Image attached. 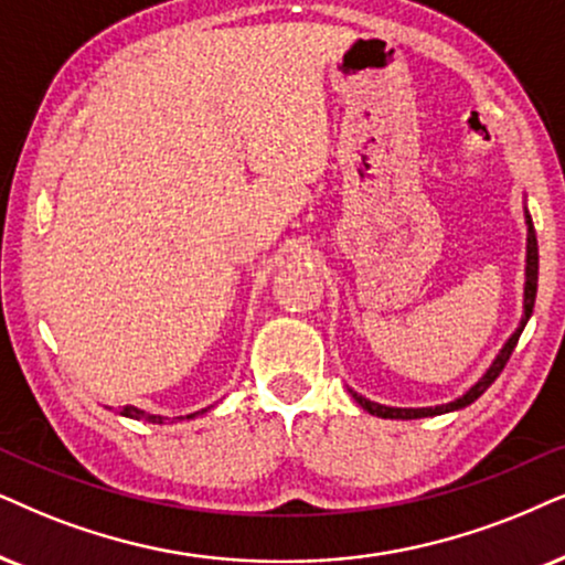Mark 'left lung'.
<instances>
[{
	"instance_id": "left-lung-1",
	"label": "left lung",
	"mask_w": 565,
	"mask_h": 565,
	"mask_svg": "<svg viewBox=\"0 0 565 565\" xmlns=\"http://www.w3.org/2000/svg\"><path fill=\"white\" fill-rule=\"evenodd\" d=\"M524 224H526V266H524V312H521V320L516 326V331H513L509 339H505V344L501 347V352L495 354V360L490 362V367L484 370L480 381H477L472 388L463 391L459 398H454V402L448 404H438V406H385V404H377V402H370L367 396L356 394V391L347 388L349 394L356 404L362 406V409L375 414V417H383V419H419V417H435V414H448V412H459L463 406L475 404L477 398H480L484 391L490 388L492 383H495V377L501 375V370L505 367V362H509V356L513 352V347H516L521 331H524L526 320L532 318V310H534V297H537V270H540V255H537V234H534V224H532V216L530 211H526L524 205Z\"/></svg>"
}]
</instances>
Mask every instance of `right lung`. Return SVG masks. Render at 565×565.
I'll use <instances>...</instances> for the list:
<instances>
[{
  "label": "right lung",
  "mask_w": 565,
  "mask_h": 565,
  "mask_svg": "<svg viewBox=\"0 0 565 565\" xmlns=\"http://www.w3.org/2000/svg\"><path fill=\"white\" fill-rule=\"evenodd\" d=\"M200 412H205V409H200ZM200 412H192V414H188V419H192V417H198ZM122 417H130V419H146V423H153V425H163L167 423V417H161V414H151V412H142V409H138V406H132V404H127L122 412ZM177 419H182V417H177Z\"/></svg>",
  "instance_id": "add662e5"
}]
</instances>
